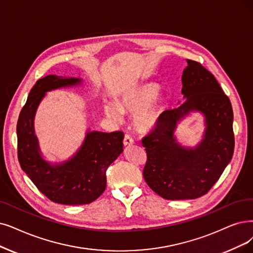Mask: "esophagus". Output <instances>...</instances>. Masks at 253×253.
I'll list each match as a JSON object with an SVG mask.
<instances>
[{
  "label": "esophagus",
  "mask_w": 253,
  "mask_h": 253,
  "mask_svg": "<svg viewBox=\"0 0 253 253\" xmlns=\"http://www.w3.org/2000/svg\"><path fill=\"white\" fill-rule=\"evenodd\" d=\"M124 144H125V146H130V145H133V144H134L133 138L130 137L129 135H126V136H125V139H124Z\"/></svg>",
  "instance_id": "esophagus-1"
}]
</instances>
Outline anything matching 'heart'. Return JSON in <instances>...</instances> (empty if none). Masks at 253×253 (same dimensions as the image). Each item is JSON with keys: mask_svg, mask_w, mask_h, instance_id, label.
Instances as JSON below:
<instances>
[{"mask_svg": "<svg viewBox=\"0 0 253 253\" xmlns=\"http://www.w3.org/2000/svg\"><path fill=\"white\" fill-rule=\"evenodd\" d=\"M163 103L164 97L159 93V85L146 82L126 89L116 104L106 103L105 113L117 120L121 118V112L135 114V126L142 132H148L158 126L163 113Z\"/></svg>", "mask_w": 253, "mask_h": 253, "instance_id": "obj_1", "label": "heart"}]
</instances>
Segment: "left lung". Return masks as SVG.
Wrapping results in <instances>:
<instances>
[{"label":"left lung","instance_id":"left-lung-1","mask_svg":"<svg viewBox=\"0 0 253 253\" xmlns=\"http://www.w3.org/2000/svg\"><path fill=\"white\" fill-rule=\"evenodd\" d=\"M181 76L185 102L162 113L158 126L142 139L147 154L143 170L149 188L169 200L207 194L230 162L235 148L234 113L215 77L200 63L187 60ZM192 112L204 116L203 138L186 147L175 136L177 125Z\"/></svg>","mask_w":253,"mask_h":253}]
</instances>
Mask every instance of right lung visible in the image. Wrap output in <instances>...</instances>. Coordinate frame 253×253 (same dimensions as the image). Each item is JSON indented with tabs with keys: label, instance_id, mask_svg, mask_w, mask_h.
Listing matches in <instances>:
<instances>
[{
	"label": "right lung",
	"instance_id": "add662e5",
	"mask_svg": "<svg viewBox=\"0 0 253 253\" xmlns=\"http://www.w3.org/2000/svg\"><path fill=\"white\" fill-rule=\"evenodd\" d=\"M82 81L56 75L38 80L16 126L17 157L22 169L49 200L66 206L87 205L102 195L107 185L106 171L124 151L123 132L105 133L88 128L82 145L73 157L59 163L43 158L34 128L39 104L46 92L76 87Z\"/></svg>",
	"mask_w": 253,
	"mask_h": 253
}]
</instances>
